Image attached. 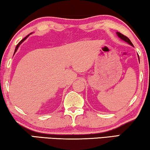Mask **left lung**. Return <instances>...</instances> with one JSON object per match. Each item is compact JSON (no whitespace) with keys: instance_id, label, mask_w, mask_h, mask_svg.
I'll use <instances>...</instances> for the list:
<instances>
[{"instance_id":"8db88e82","label":"left lung","mask_w":150,"mask_h":150,"mask_svg":"<svg viewBox=\"0 0 150 150\" xmlns=\"http://www.w3.org/2000/svg\"><path fill=\"white\" fill-rule=\"evenodd\" d=\"M117 36L120 38V39L124 40V41H125L126 42H127L128 44H130V45H131L132 46H133V45H132V42L130 41V40L128 39V38L126 37V36L122 35V33H120L119 32H117ZM138 56H139V55H138Z\"/></svg>"}]
</instances>
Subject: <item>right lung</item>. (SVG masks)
Instances as JSON below:
<instances>
[{
	"label": "right lung",
	"instance_id": "right-lung-1",
	"mask_svg": "<svg viewBox=\"0 0 150 150\" xmlns=\"http://www.w3.org/2000/svg\"><path fill=\"white\" fill-rule=\"evenodd\" d=\"M29 35H27L26 37H24V39H23L22 40H21V41H20V42H19V43H18V45H17V46H16V49H15V52H14V54H15V53H16V51H17V50H18V48L19 47V46H20V44H21V43H22V42H23V41H24V40H25V39H26V38H27V37H28Z\"/></svg>",
	"mask_w": 150,
	"mask_h": 150
}]
</instances>
